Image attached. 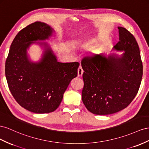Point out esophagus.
<instances>
[{
  "mask_svg": "<svg viewBox=\"0 0 149 149\" xmlns=\"http://www.w3.org/2000/svg\"><path fill=\"white\" fill-rule=\"evenodd\" d=\"M84 73V70L82 69V68L81 66H79V69H78V76L80 77V76H82Z\"/></svg>",
  "mask_w": 149,
  "mask_h": 149,
  "instance_id": "esophagus-1",
  "label": "esophagus"
}]
</instances>
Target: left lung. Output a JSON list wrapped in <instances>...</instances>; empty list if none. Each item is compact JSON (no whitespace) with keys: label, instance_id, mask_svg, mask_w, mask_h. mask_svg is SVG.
I'll use <instances>...</instances> for the list:
<instances>
[{"label":"left lung","instance_id":"8db88e82","mask_svg":"<svg viewBox=\"0 0 149 149\" xmlns=\"http://www.w3.org/2000/svg\"><path fill=\"white\" fill-rule=\"evenodd\" d=\"M118 29L119 41L114 49L125 50L120 57L95 54L81 61L84 71L82 99L93 114H112L126 108L142 81L143 65L137 42L128 30Z\"/></svg>","mask_w":149,"mask_h":149}]
</instances>
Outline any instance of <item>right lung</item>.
Instances as JSON below:
<instances>
[{
    "label": "right lung",
    "instance_id": "add662e5",
    "mask_svg": "<svg viewBox=\"0 0 149 149\" xmlns=\"http://www.w3.org/2000/svg\"><path fill=\"white\" fill-rule=\"evenodd\" d=\"M52 32L44 22L27 25L14 38L6 62V76L12 96L21 107L36 113L52 112L58 108L71 80L77 76L80 65L77 62H57L49 47L40 62H29L27 49L32 42L48 39Z\"/></svg>",
    "mask_w": 149,
    "mask_h": 149
}]
</instances>
